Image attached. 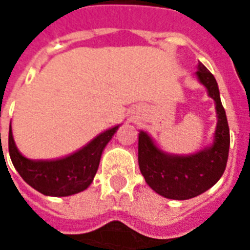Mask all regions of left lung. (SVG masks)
Returning a JSON list of instances; mask_svg holds the SVG:
<instances>
[{
  "label": "left lung",
  "mask_w": 250,
  "mask_h": 250,
  "mask_svg": "<svg viewBox=\"0 0 250 250\" xmlns=\"http://www.w3.org/2000/svg\"><path fill=\"white\" fill-rule=\"evenodd\" d=\"M198 82L215 102L217 127L213 143L192 154L167 153L145 131L139 133V166L145 182L156 193L171 200H189L210 189L226 170L229 128L213 74L198 62Z\"/></svg>",
  "instance_id": "left-lung-1"
}]
</instances>
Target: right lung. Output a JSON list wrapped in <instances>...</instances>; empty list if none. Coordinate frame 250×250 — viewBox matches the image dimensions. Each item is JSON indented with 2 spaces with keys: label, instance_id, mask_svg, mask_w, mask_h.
I'll use <instances>...</instances> for the list:
<instances>
[{
  "label": "right lung",
  "instance_id": "obj_1",
  "mask_svg": "<svg viewBox=\"0 0 250 250\" xmlns=\"http://www.w3.org/2000/svg\"><path fill=\"white\" fill-rule=\"evenodd\" d=\"M121 125H114L92 139L79 150L56 160H29L19 152L10 123L9 153L15 170L37 192L66 197L85 190L93 182L102 152Z\"/></svg>",
  "mask_w": 250,
  "mask_h": 250
}]
</instances>
